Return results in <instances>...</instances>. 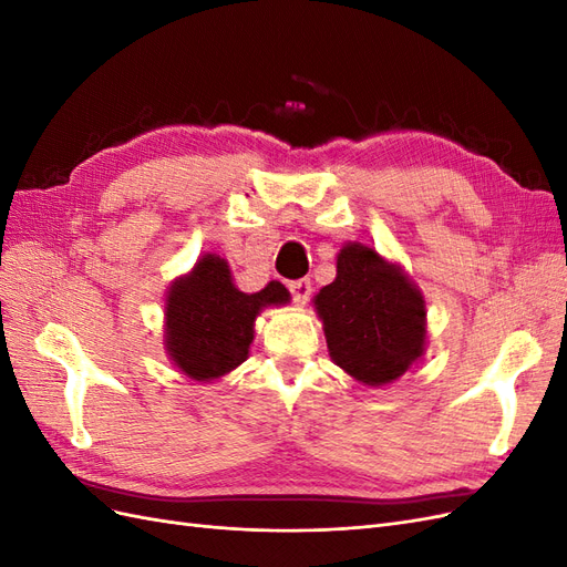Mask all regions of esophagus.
I'll list each match as a JSON object with an SVG mask.
<instances>
[{"mask_svg": "<svg viewBox=\"0 0 567 567\" xmlns=\"http://www.w3.org/2000/svg\"><path fill=\"white\" fill-rule=\"evenodd\" d=\"M288 290H290V296H293V300L298 305H305L307 298H310V293H312V284L307 279H298V281L288 284Z\"/></svg>", "mask_w": 567, "mask_h": 567, "instance_id": "34e87169", "label": "esophagus"}]
</instances>
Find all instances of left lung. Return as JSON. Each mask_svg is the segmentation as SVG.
<instances>
[{
  "mask_svg": "<svg viewBox=\"0 0 567 567\" xmlns=\"http://www.w3.org/2000/svg\"><path fill=\"white\" fill-rule=\"evenodd\" d=\"M333 364L369 388L400 381L427 346L421 288L400 262L350 241L336 257V279L315 296Z\"/></svg>",
  "mask_w": 567,
  "mask_h": 567,
  "instance_id": "obj_1",
  "label": "left lung"
}]
</instances>
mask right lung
Instances as JSON below:
<instances>
[{"label": "right lung", "mask_w": 567, "mask_h": 567, "mask_svg": "<svg viewBox=\"0 0 567 567\" xmlns=\"http://www.w3.org/2000/svg\"><path fill=\"white\" fill-rule=\"evenodd\" d=\"M288 302L290 293L281 281L244 293L225 257L203 252L165 293V354L186 379L213 383L246 362L260 312Z\"/></svg>", "instance_id": "obj_1"}]
</instances>
